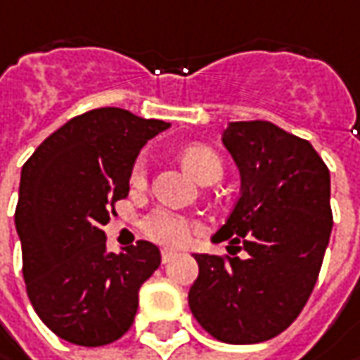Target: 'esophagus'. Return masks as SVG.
<instances>
[{"label": "esophagus", "mask_w": 360, "mask_h": 360, "mask_svg": "<svg viewBox=\"0 0 360 360\" xmlns=\"http://www.w3.org/2000/svg\"><path fill=\"white\" fill-rule=\"evenodd\" d=\"M173 258H175V250H169V248L161 250V259H163V264L171 262Z\"/></svg>", "instance_id": "1"}]
</instances>
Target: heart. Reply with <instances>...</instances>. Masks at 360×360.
Returning <instances> with one entry per match:
<instances>
[{
    "label": "heart",
    "mask_w": 360,
    "mask_h": 360,
    "mask_svg": "<svg viewBox=\"0 0 360 360\" xmlns=\"http://www.w3.org/2000/svg\"><path fill=\"white\" fill-rule=\"evenodd\" d=\"M181 161L199 183L219 179L224 173V165H221V159L217 157V153L211 150L210 147H203V145L187 147L181 153ZM145 179H147V161H145V157H139L136 163L133 165V171H131V181H133V185H139ZM141 231L149 240L163 243V245H185L197 231V224L177 211L159 207L143 217Z\"/></svg>",
    "instance_id": "obj_1"
}]
</instances>
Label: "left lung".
I'll return each mask as SVG.
<instances>
[{
	"instance_id": "obj_1",
	"label": "left lung",
	"mask_w": 360,
	"mask_h": 360,
	"mask_svg": "<svg viewBox=\"0 0 360 360\" xmlns=\"http://www.w3.org/2000/svg\"><path fill=\"white\" fill-rule=\"evenodd\" d=\"M221 141L242 193L213 242L242 245L195 254L189 308L213 338L256 345L286 330L314 290L333 231L330 173L308 141L268 120L229 122Z\"/></svg>"
}]
</instances>
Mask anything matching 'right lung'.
I'll use <instances>...</instances> for the list:
<instances>
[{
    "mask_svg": "<svg viewBox=\"0 0 360 360\" xmlns=\"http://www.w3.org/2000/svg\"><path fill=\"white\" fill-rule=\"evenodd\" d=\"M171 124L124 108H94L70 118L25 161L15 207L24 280L41 322L80 347L124 335L139 290L161 264L155 243L106 250L102 227L129 195L141 149Z\"/></svg>",
    "mask_w": 360,
    "mask_h": 360,
    "instance_id": "add662e5",
    "label": "right lung"
}]
</instances>
